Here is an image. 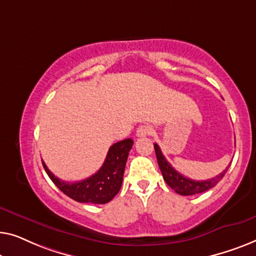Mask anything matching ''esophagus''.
I'll return each instance as SVG.
<instances>
[{
  "instance_id": "1",
  "label": "esophagus",
  "mask_w": 256,
  "mask_h": 256,
  "mask_svg": "<svg viewBox=\"0 0 256 256\" xmlns=\"http://www.w3.org/2000/svg\"><path fill=\"white\" fill-rule=\"evenodd\" d=\"M150 133H152V126L148 124L140 125V126L136 128V136H139V138H142V136H150Z\"/></svg>"
}]
</instances>
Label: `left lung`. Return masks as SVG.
<instances>
[{
  "label": "left lung",
  "instance_id": "1",
  "mask_svg": "<svg viewBox=\"0 0 256 256\" xmlns=\"http://www.w3.org/2000/svg\"><path fill=\"white\" fill-rule=\"evenodd\" d=\"M154 150H156L158 164H159L160 170L162 172L166 183H167L172 190H175V192H178V195L182 196L196 195V194L204 192L208 189L214 188V186L224 178L225 172H228V169L230 167L228 164L225 170H222L220 174L216 176V178L205 180V181H196V180L186 178V176L180 174L178 170H175V169L172 167V164L166 160V158L162 152H161L158 144H154Z\"/></svg>",
  "mask_w": 256,
  "mask_h": 256
}]
</instances>
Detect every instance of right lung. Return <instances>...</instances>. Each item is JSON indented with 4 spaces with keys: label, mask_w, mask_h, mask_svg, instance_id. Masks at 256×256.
<instances>
[{
    "label": "right lung",
    "mask_w": 256,
    "mask_h": 256,
    "mask_svg": "<svg viewBox=\"0 0 256 256\" xmlns=\"http://www.w3.org/2000/svg\"><path fill=\"white\" fill-rule=\"evenodd\" d=\"M133 140L124 139L109 148L106 161L97 172L78 182H64L54 176L42 161L46 172L64 195L80 203L106 204L117 195L123 183V175Z\"/></svg>",
    "instance_id": "1"
}]
</instances>
